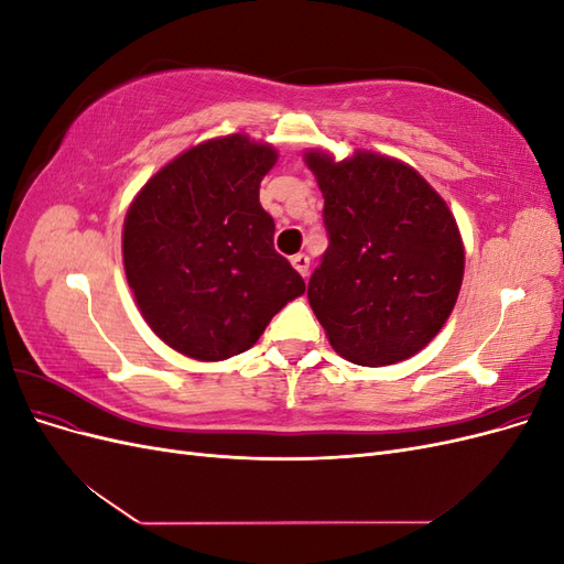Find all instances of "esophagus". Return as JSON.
Masks as SVG:
<instances>
[{
    "label": "esophagus",
    "instance_id": "obj_1",
    "mask_svg": "<svg viewBox=\"0 0 564 564\" xmlns=\"http://www.w3.org/2000/svg\"><path fill=\"white\" fill-rule=\"evenodd\" d=\"M292 265L301 272L303 278H308V268H311V259L305 253H296V256H292Z\"/></svg>",
    "mask_w": 564,
    "mask_h": 564
}]
</instances>
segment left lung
<instances>
[{
  "label": "left lung",
  "instance_id": "obj_1",
  "mask_svg": "<svg viewBox=\"0 0 564 564\" xmlns=\"http://www.w3.org/2000/svg\"><path fill=\"white\" fill-rule=\"evenodd\" d=\"M305 164L329 235L308 301L329 344L362 367L406 360L447 322L464 280L449 207L412 166L377 152L334 162L311 150Z\"/></svg>",
  "mask_w": 564,
  "mask_h": 564
}]
</instances>
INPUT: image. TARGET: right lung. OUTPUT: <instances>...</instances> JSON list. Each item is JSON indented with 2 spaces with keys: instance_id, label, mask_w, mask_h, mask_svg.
<instances>
[{
  "instance_id": "add662e5",
  "label": "right lung",
  "mask_w": 564,
  "mask_h": 564,
  "mask_svg": "<svg viewBox=\"0 0 564 564\" xmlns=\"http://www.w3.org/2000/svg\"><path fill=\"white\" fill-rule=\"evenodd\" d=\"M278 152L245 133L204 141L162 166L124 218V272L166 346L202 362L249 350L305 282L272 247L259 187Z\"/></svg>"
}]
</instances>
